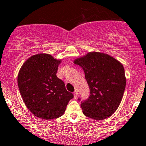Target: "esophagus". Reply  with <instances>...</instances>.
<instances>
[{
    "label": "esophagus",
    "instance_id": "esophagus-1",
    "mask_svg": "<svg viewBox=\"0 0 146 146\" xmlns=\"http://www.w3.org/2000/svg\"><path fill=\"white\" fill-rule=\"evenodd\" d=\"M73 95H74V99H76V98H77L78 96V91H75L74 92H73Z\"/></svg>",
    "mask_w": 146,
    "mask_h": 146
}]
</instances>
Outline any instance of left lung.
<instances>
[{"instance_id":"8db88e82","label":"left lung","mask_w":146,"mask_h":146,"mask_svg":"<svg viewBox=\"0 0 146 146\" xmlns=\"http://www.w3.org/2000/svg\"><path fill=\"white\" fill-rule=\"evenodd\" d=\"M85 72L90 96L81 102L87 117L102 120L113 114L120 104L126 86L124 66L108 54L91 52L73 61Z\"/></svg>"}]
</instances>
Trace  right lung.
Wrapping results in <instances>:
<instances>
[{"instance_id": "1", "label": "right lung", "mask_w": 146, "mask_h": 146, "mask_svg": "<svg viewBox=\"0 0 146 146\" xmlns=\"http://www.w3.org/2000/svg\"><path fill=\"white\" fill-rule=\"evenodd\" d=\"M61 59L39 53L29 57L21 66L17 83L21 98L28 109L36 117L52 119L64 115L73 94L56 77Z\"/></svg>"}]
</instances>
